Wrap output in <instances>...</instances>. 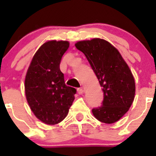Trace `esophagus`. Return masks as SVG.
<instances>
[{
	"label": "esophagus",
	"instance_id": "34e87169",
	"mask_svg": "<svg viewBox=\"0 0 156 156\" xmlns=\"http://www.w3.org/2000/svg\"><path fill=\"white\" fill-rule=\"evenodd\" d=\"M77 91H78V94H82L83 93V88H78V89H77Z\"/></svg>",
	"mask_w": 156,
	"mask_h": 156
}]
</instances>
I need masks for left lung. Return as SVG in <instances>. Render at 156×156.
Here are the masks:
<instances>
[{"instance_id":"left-lung-1","label":"left lung","mask_w":156,"mask_h":156,"mask_svg":"<svg viewBox=\"0 0 156 156\" xmlns=\"http://www.w3.org/2000/svg\"><path fill=\"white\" fill-rule=\"evenodd\" d=\"M76 48L86 56L98 79L104 99L92 109L98 120L114 123L129 110L134 99L135 82L129 66L116 48L99 38L77 42Z\"/></svg>"}]
</instances>
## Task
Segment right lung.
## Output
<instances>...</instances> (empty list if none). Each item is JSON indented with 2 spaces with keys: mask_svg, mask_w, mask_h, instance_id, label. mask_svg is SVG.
Here are the masks:
<instances>
[{
  "mask_svg": "<svg viewBox=\"0 0 156 156\" xmlns=\"http://www.w3.org/2000/svg\"><path fill=\"white\" fill-rule=\"evenodd\" d=\"M69 47L64 41H50L37 50L25 80L28 104L37 119L48 125L62 122L69 112L76 93L66 86L60 70L62 55Z\"/></svg>",
  "mask_w": 156,
  "mask_h": 156,
  "instance_id": "obj_1",
  "label": "right lung"
}]
</instances>
